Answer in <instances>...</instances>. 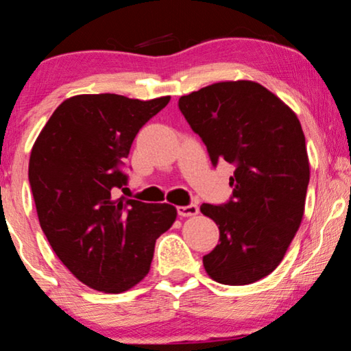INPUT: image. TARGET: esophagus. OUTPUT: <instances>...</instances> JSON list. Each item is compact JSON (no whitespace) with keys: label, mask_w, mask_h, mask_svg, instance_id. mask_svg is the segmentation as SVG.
<instances>
[{"label":"esophagus","mask_w":351,"mask_h":351,"mask_svg":"<svg viewBox=\"0 0 351 351\" xmlns=\"http://www.w3.org/2000/svg\"><path fill=\"white\" fill-rule=\"evenodd\" d=\"M177 213H179L180 217H193V215L199 213V209H198V206H196V204L179 206V208H177Z\"/></svg>","instance_id":"obj_1"}]
</instances>
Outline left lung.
Instances as JSON below:
<instances>
[{"mask_svg":"<svg viewBox=\"0 0 351 351\" xmlns=\"http://www.w3.org/2000/svg\"><path fill=\"white\" fill-rule=\"evenodd\" d=\"M213 165H234L227 204H201L217 223L220 243L203 257L214 281L251 285L275 270L305 210L310 162L297 114L249 80L220 81L179 99Z\"/></svg>","mask_w":351,"mask_h":351,"instance_id":"8db88e82","label":"left lung"}]
</instances>
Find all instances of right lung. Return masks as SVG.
<instances>
[{"mask_svg":"<svg viewBox=\"0 0 351 351\" xmlns=\"http://www.w3.org/2000/svg\"><path fill=\"white\" fill-rule=\"evenodd\" d=\"M171 97L80 94L62 102L33 143L28 179L56 256L90 289L119 294L148 275L177 209L113 198L137 132Z\"/></svg>","mask_w":351,"mask_h":351,"instance_id":"obj_1","label":"right lung"}]
</instances>
